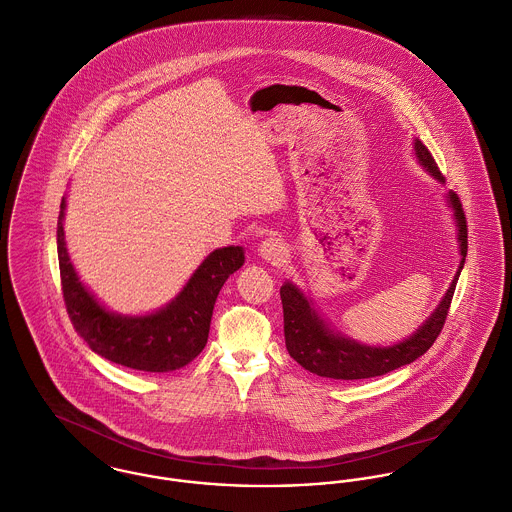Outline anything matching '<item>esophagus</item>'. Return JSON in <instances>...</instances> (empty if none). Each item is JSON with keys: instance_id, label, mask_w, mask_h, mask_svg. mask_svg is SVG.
<instances>
[{"instance_id": "34e87169", "label": "esophagus", "mask_w": 512, "mask_h": 512, "mask_svg": "<svg viewBox=\"0 0 512 512\" xmlns=\"http://www.w3.org/2000/svg\"><path fill=\"white\" fill-rule=\"evenodd\" d=\"M259 257L265 259L267 263H273V265H281L285 259H287V247L281 239L277 237H269L265 239L261 245H259Z\"/></svg>"}]
</instances>
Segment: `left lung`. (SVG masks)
<instances>
[{
	"instance_id": "8db88e82",
	"label": "left lung",
	"mask_w": 512,
	"mask_h": 512,
	"mask_svg": "<svg viewBox=\"0 0 512 512\" xmlns=\"http://www.w3.org/2000/svg\"><path fill=\"white\" fill-rule=\"evenodd\" d=\"M413 152L419 166H423L429 176L443 184V176L433 156L417 138L413 140ZM447 205L453 209L461 261L447 293L429 314V318L411 336L392 346H368L356 342L340 332H334L328 326V322L318 314L312 301H308L303 295V291L291 281H287L281 287V301L285 316V344L291 358H295L308 372L322 378L364 380L384 376L423 356L431 348V344L435 342L445 324L455 285L459 281L467 257V221L457 194H447Z\"/></svg>"
}]
</instances>
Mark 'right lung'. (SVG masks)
<instances>
[{
  "label": "right lung",
  "mask_w": 512,
  "mask_h": 512,
  "mask_svg": "<svg viewBox=\"0 0 512 512\" xmlns=\"http://www.w3.org/2000/svg\"><path fill=\"white\" fill-rule=\"evenodd\" d=\"M63 198L57 221V253L63 299L69 318L93 352L106 360L142 372H172L190 364L209 334L215 299L223 283L245 263L243 247L211 251L184 289L166 305L148 314H118L104 308L81 283L65 243Z\"/></svg>",
  "instance_id": "add662e5"
}]
</instances>
